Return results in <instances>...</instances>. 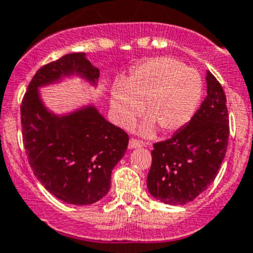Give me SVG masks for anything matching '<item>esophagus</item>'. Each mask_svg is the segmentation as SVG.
Masks as SVG:
<instances>
[{"label":"esophagus","instance_id":"obj_1","mask_svg":"<svg viewBox=\"0 0 253 253\" xmlns=\"http://www.w3.org/2000/svg\"><path fill=\"white\" fill-rule=\"evenodd\" d=\"M141 145H142V142H141V141L136 140V138H133V137L129 138V142H128L129 149H136V147H140Z\"/></svg>","mask_w":253,"mask_h":253}]
</instances>
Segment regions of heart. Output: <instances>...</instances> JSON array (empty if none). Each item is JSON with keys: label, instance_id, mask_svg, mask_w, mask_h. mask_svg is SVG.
<instances>
[{"label": "heart", "instance_id": "1", "mask_svg": "<svg viewBox=\"0 0 253 253\" xmlns=\"http://www.w3.org/2000/svg\"><path fill=\"white\" fill-rule=\"evenodd\" d=\"M203 94L199 73L172 58H152L133 69L129 78L113 85L111 112L122 127H129L141 112L143 135L161 128L174 133L190 122Z\"/></svg>", "mask_w": 253, "mask_h": 253}]
</instances>
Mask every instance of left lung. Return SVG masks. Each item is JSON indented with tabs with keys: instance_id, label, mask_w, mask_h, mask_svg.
<instances>
[{
	"instance_id": "1",
	"label": "left lung",
	"mask_w": 253,
	"mask_h": 253,
	"mask_svg": "<svg viewBox=\"0 0 253 253\" xmlns=\"http://www.w3.org/2000/svg\"><path fill=\"white\" fill-rule=\"evenodd\" d=\"M227 99L219 82L207 73V97L183 129L154 143L147 175L150 194L183 206L207 190L226 156L229 136Z\"/></svg>"
}]
</instances>
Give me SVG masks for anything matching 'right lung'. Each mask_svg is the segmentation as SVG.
<instances>
[{"mask_svg": "<svg viewBox=\"0 0 253 253\" xmlns=\"http://www.w3.org/2000/svg\"><path fill=\"white\" fill-rule=\"evenodd\" d=\"M73 73L90 82L99 77L84 53L61 56L36 72L21 103L22 142L47 192L65 203L85 206L108 193L111 172L126 152L128 135L92 106L63 117L47 112L38 88Z\"/></svg>", "mask_w": 253, "mask_h": 253, "instance_id": "right-lung-1", "label": "right lung"}]
</instances>
